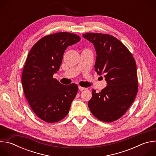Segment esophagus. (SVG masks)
<instances>
[{
    "instance_id": "obj_1",
    "label": "esophagus",
    "mask_w": 156,
    "mask_h": 156,
    "mask_svg": "<svg viewBox=\"0 0 156 156\" xmlns=\"http://www.w3.org/2000/svg\"><path fill=\"white\" fill-rule=\"evenodd\" d=\"M78 88H79V90H87V88H86V87H81V86H78Z\"/></svg>"
}]
</instances>
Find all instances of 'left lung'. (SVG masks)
<instances>
[{"label":"left lung","instance_id":"left-lung-1","mask_svg":"<svg viewBox=\"0 0 156 156\" xmlns=\"http://www.w3.org/2000/svg\"><path fill=\"white\" fill-rule=\"evenodd\" d=\"M96 51L95 71L104 75L107 86L96 93L93 90L88 107L98 120L112 122L122 117L134 101L138 84L136 64L124 44L113 36L83 34Z\"/></svg>","mask_w":156,"mask_h":156}]
</instances>
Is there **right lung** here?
Segmentation results:
<instances>
[{
	"label": "right lung",
	"mask_w": 156,
	"mask_h": 156,
	"mask_svg": "<svg viewBox=\"0 0 156 156\" xmlns=\"http://www.w3.org/2000/svg\"><path fill=\"white\" fill-rule=\"evenodd\" d=\"M67 32L46 36L31 49L22 73L24 93L34 114L48 123L62 120L68 114L78 87L66 86L53 75L59 70L65 51L80 41Z\"/></svg>",
	"instance_id": "obj_1"
}]
</instances>
